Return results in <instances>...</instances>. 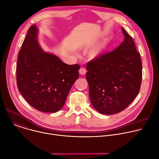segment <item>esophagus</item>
<instances>
[{"label":"esophagus","instance_id":"34e87169","mask_svg":"<svg viewBox=\"0 0 159 159\" xmlns=\"http://www.w3.org/2000/svg\"><path fill=\"white\" fill-rule=\"evenodd\" d=\"M79 72V74H80V75H85V74H86V72H87V71H86L85 68H84V67H80Z\"/></svg>","mask_w":159,"mask_h":159}]
</instances>
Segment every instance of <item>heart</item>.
I'll list each match as a JSON object with an SVG mask.
<instances>
[{
  "label": "heart",
  "instance_id": "1",
  "mask_svg": "<svg viewBox=\"0 0 159 159\" xmlns=\"http://www.w3.org/2000/svg\"><path fill=\"white\" fill-rule=\"evenodd\" d=\"M104 45H105V41H102L99 45H98L97 47L94 48L90 52V56L93 58L97 57L98 56H99V54L101 53V52H102V50L104 47Z\"/></svg>",
  "mask_w": 159,
  "mask_h": 159
}]
</instances>
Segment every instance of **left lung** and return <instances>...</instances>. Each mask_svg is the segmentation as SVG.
<instances>
[{"mask_svg": "<svg viewBox=\"0 0 159 159\" xmlns=\"http://www.w3.org/2000/svg\"><path fill=\"white\" fill-rule=\"evenodd\" d=\"M120 46L89 61L86 79L94 108L103 115L123 111L137 96L142 79V64L133 39L122 28Z\"/></svg>", "mask_w": 159, "mask_h": 159, "instance_id": "left-lung-1", "label": "left lung"}]
</instances>
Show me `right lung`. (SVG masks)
<instances>
[{
  "label": "right lung",
  "mask_w": 159,
  "mask_h": 159,
  "mask_svg": "<svg viewBox=\"0 0 159 159\" xmlns=\"http://www.w3.org/2000/svg\"><path fill=\"white\" fill-rule=\"evenodd\" d=\"M36 25L28 30L16 66L19 91L34 109L46 112L61 109L79 78L80 65H67L57 55L45 52L38 41Z\"/></svg>",
  "instance_id": "1"
}]
</instances>
